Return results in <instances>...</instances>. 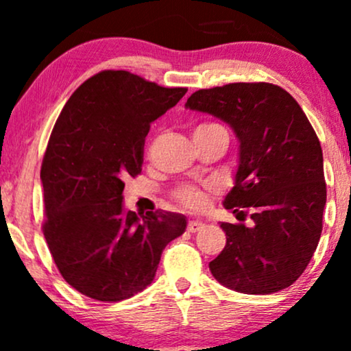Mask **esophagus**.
Returning <instances> with one entry per match:
<instances>
[{"instance_id":"1","label":"esophagus","mask_w":351,"mask_h":351,"mask_svg":"<svg viewBox=\"0 0 351 351\" xmlns=\"http://www.w3.org/2000/svg\"><path fill=\"white\" fill-rule=\"evenodd\" d=\"M204 224L201 223V221H198V219H191V221H188V231L189 232H196V231H199L201 228H203Z\"/></svg>"}]
</instances>
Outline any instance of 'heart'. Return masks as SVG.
Returning <instances> with one entry per match:
<instances>
[{
  "label": "heart",
  "instance_id": "heart-1",
  "mask_svg": "<svg viewBox=\"0 0 351 351\" xmlns=\"http://www.w3.org/2000/svg\"><path fill=\"white\" fill-rule=\"evenodd\" d=\"M201 127H208V125H201ZM175 198L180 204L189 209H203L206 206L208 195L204 189L195 186V184H181L175 191Z\"/></svg>",
  "mask_w": 351,
  "mask_h": 351
}]
</instances>
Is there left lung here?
<instances>
[{
	"label": "left lung",
	"mask_w": 351,
	"mask_h": 351,
	"mask_svg": "<svg viewBox=\"0 0 351 351\" xmlns=\"http://www.w3.org/2000/svg\"><path fill=\"white\" fill-rule=\"evenodd\" d=\"M184 107L215 115L239 140L234 186L224 208L252 226L221 223L226 245L209 263L215 279L236 292L265 295L289 287L315 252L327 203L324 155L297 100L269 82L196 90Z\"/></svg>",
	"instance_id": "left-lung-1"
}]
</instances>
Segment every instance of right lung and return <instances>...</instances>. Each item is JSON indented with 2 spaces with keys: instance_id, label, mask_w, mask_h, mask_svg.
I'll use <instances>...</instances> for the list:
<instances>
[{
  "instance_id": "right-lung-1",
  "label": "right lung",
  "mask_w": 351,
  "mask_h": 351,
  "mask_svg": "<svg viewBox=\"0 0 351 351\" xmlns=\"http://www.w3.org/2000/svg\"><path fill=\"white\" fill-rule=\"evenodd\" d=\"M127 71H102L60 112L44 153V237L60 276L100 302H120L155 279L168 243L186 229L178 213L123 209V180L142 171L152 122L186 94Z\"/></svg>"
}]
</instances>
